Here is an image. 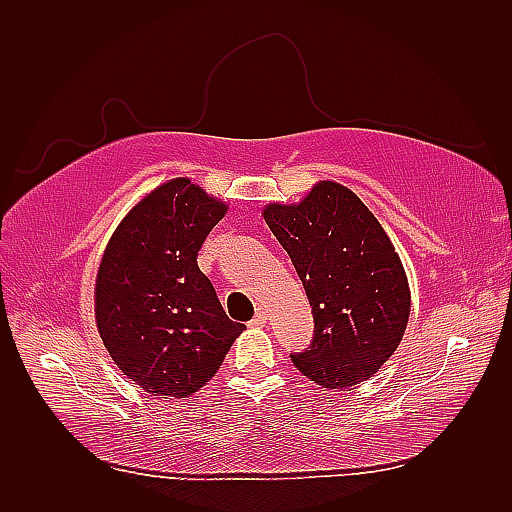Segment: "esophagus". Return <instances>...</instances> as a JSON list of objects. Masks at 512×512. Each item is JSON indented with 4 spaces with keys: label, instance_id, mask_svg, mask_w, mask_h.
Wrapping results in <instances>:
<instances>
[{
    "label": "esophagus",
    "instance_id": "34e87169",
    "mask_svg": "<svg viewBox=\"0 0 512 512\" xmlns=\"http://www.w3.org/2000/svg\"><path fill=\"white\" fill-rule=\"evenodd\" d=\"M250 324H252V327H258V329L265 327V324H267V312H265V309H258L254 320Z\"/></svg>",
    "mask_w": 512,
    "mask_h": 512
}]
</instances>
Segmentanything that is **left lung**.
I'll return each mask as SVG.
<instances>
[{
  "instance_id": "left-lung-1",
  "label": "left lung",
  "mask_w": 512,
  "mask_h": 512,
  "mask_svg": "<svg viewBox=\"0 0 512 512\" xmlns=\"http://www.w3.org/2000/svg\"><path fill=\"white\" fill-rule=\"evenodd\" d=\"M262 218L288 252L314 314V342L290 359L322 389L369 380L391 359L410 318V286L386 230L337 181L299 203H269Z\"/></svg>"
}]
</instances>
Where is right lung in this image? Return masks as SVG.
Segmentation results:
<instances>
[{
    "mask_svg": "<svg viewBox=\"0 0 512 512\" xmlns=\"http://www.w3.org/2000/svg\"><path fill=\"white\" fill-rule=\"evenodd\" d=\"M226 211L192 179H168L138 200L104 247L94 290L98 333L121 374L149 395L192 397L245 331L196 262Z\"/></svg>",
    "mask_w": 512,
    "mask_h": 512,
    "instance_id": "1",
    "label": "right lung"
}]
</instances>
